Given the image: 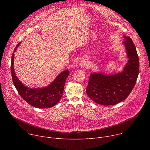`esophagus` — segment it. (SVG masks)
Returning a JSON list of instances; mask_svg holds the SVG:
<instances>
[{
    "instance_id": "esophagus-1",
    "label": "esophagus",
    "mask_w": 150,
    "mask_h": 150,
    "mask_svg": "<svg viewBox=\"0 0 150 150\" xmlns=\"http://www.w3.org/2000/svg\"><path fill=\"white\" fill-rule=\"evenodd\" d=\"M79 63H80V66L82 68H84L86 67L87 65V61L86 60V59L83 58L82 59L80 60V62H79Z\"/></svg>"
}]
</instances>
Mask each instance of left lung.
Returning a JSON list of instances; mask_svg holds the SVG:
<instances>
[{"instance_id":"left-lung-1","label":"left lung","mask_w":150,"mask_h":150,"mask_svg":"<svg viewBox=\"0 0 150 150\" xmlns=\"http://www.w3.org/2000/svg\"><path fill=\"white\" fill-rule=\"evenodd\" d=\"M123 42L129 60L121 73L105 75L91 74L86 92L95 103L103 105L116 104L125 100L134 88L139 74V58L132 39Z\"/></svg>"}]
</instances>
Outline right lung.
Segmentation results:
<instances>
[{
	"mask_svg": "<svg viewBox=\"0 0 150 150\" xmlns=\"http://www.w3.org/2000/svg\"><path fill=\"white\" fill-rule=\"evenodd\" d=\"M19 44L20 42L16 45L14 52ZM13 58L14 53L12 56L11 71L13 84L19 96L34 108L45 109L52 108L56 105L60 100L63 93L65 81L69 73V71L67 70L60 73L55 80L46 88H29L25 87L15 75L13 69Z\"/></svg>",
	"mask_w": 150,
	"mask_h": 150,
	"instance_id": "1",
	"label": "right lung"
}]
</instances>
